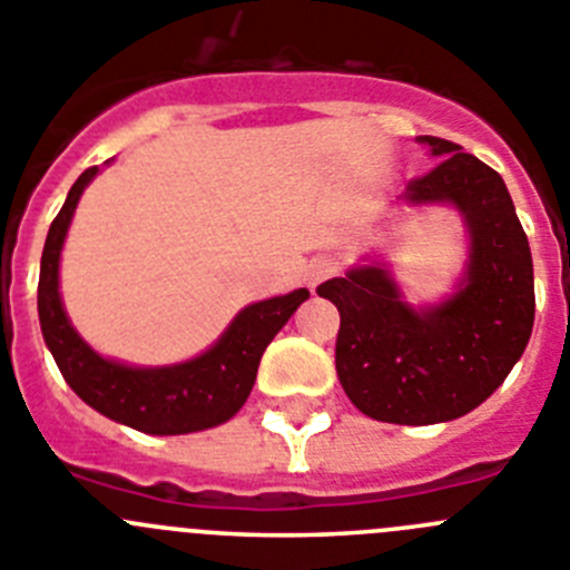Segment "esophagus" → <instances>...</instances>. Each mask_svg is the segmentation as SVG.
I'll return each instance as SVG.
<instances>
[{"label":"esophagus","mask_w":570,"mask_h":570,"mask_svg":"<svg viewBox=\"0 0 570 570\" xmlns=\"http://www.w3.org/2000/svg\"><path fill=\"white\" fill-rule=\"evenodd\" d=\"M332 273H334V261H332V258H317V261H312L309 269H306V284H309V289L315 292L317 286H321L323 281H326Z\"/></svg>","instance_id":"obj_1"}]
</instances>
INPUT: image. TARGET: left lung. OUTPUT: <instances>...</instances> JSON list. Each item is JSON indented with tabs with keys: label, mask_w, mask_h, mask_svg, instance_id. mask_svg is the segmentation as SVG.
Returning a JSON list of instances; mask_svg holds the SVG:
<instances>
[{
	"label": "left lung",
	"mask_w": 570,
	"mask_h": 570,
	"mask_svg": "<svg viewBox=\"0 0 570 570\" xmlns=\"http://www.w3.org/2000/svg\"><path fill=\"white\" fill-rule=\"evenodd\" d=\"M439 163L411 179L413 205H453L470 230L455 295L413 309L385 264L317 286L340 312L334 363L348 399L376 422L435 424L475 411L523 357L534 326V267L501 174L459 142L419 137Z\"/></svg>",
	"instance_id": "1"
}]
</instances>
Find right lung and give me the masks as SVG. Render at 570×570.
I'll list each match as a JSON object with an SVG mask.
<instances>
[{
    "instance_id": "1",
    "label": "right lung",
    "mask_w": 570,
    "mask_h": 570,
    "mask_svg": "<svg viewBox=\"0 0 570 570\" xmlns=\"http://www.w3.org/2000/svg\"><path fill=\"white\" fill-rule=\"evenodd\" d=\"M95 174L98 165L87 168L69 188L41 253L39 321L58 371L89 407L140 433L179 435L227 422L247 402L264 348L284 328L292 312L309 297V289H295L242 309L216 345L188 363L131 368L104 360L78 337L58 295V261L67 227Z\"/></svg>"
}]
</instances>
